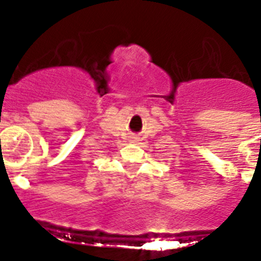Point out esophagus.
Here are the masks:
<instances>
[{
  "mask_svg": "<svg viewBox=\"0 0 261 261\" xmlns=\"http://www.w3.org/2000/svg\"><path fill=\"white\" fill-rule=\"evenodd\" d=\"M137 141H138L137 136H130V138H129V142H132V144H136Z\"/></svg>",
  "mask_w": 261,
  "mask_h": 261,
  "instance_id": "34e87169",
  "label": "esophagus"
}]
</instances>
